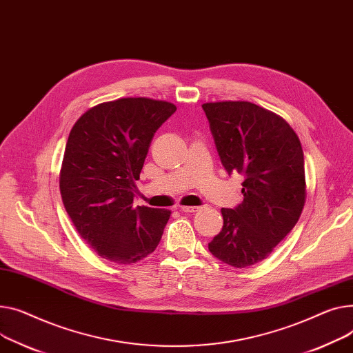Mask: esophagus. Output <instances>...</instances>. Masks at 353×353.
Masks as SVG:
<instances>
[{
  "instance_id": "obj_1",
  "label": "esophagus",
  "mask_w": 353,
  "mask_h": 353,
  "mask_svg": "<svg viewBox=\"0 0 353 353\" xmlns=\"http://www.w3.org/2000/svg\"><path fill=\"white\" fill-rule=\"evenodd\" d=\"M199 210V207H193V205H180V211L183 213H196Z\"/></svg>"
}]
</instances>
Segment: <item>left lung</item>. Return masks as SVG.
Masks as SVG:
<instances>
[{
  "mask_svg": "<svg viewBox=\"0 0 353 353\" xmlns=\"http://www.w3.org/2000/svg\"><path fill=\"white\" fill-rule=\"evenodd\" d=\"M203 110L224 169L244 176V200L221 208L224 224L208 250L224 264L247 268L265 260L302 213V146L283 117L251 102L204 103Z\"/></svg>",
  "mask_w": 353,
  "mask_h": 353,
  "instance_id": "obj_1",
  "label": "left lung"
}]
</instances>
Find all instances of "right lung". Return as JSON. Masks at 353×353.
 Listing matches in <instances>:
<instances>
[{
	"label": "right lung",
	"mask_w": 353,
	"mask_h": 353,
	"mask_svg": "<svg viewBox=\"0 0 353 353\" xmlns=\"http://www.w3.org/2000/svg\"><path fill=\"white\" fill-rule=\"evenodd\" d=\"M176 112L170 102L123 98L86 110L69 133L59 189L79 236L98 255L133 264L160 243L170 210L133 207L156 130Z\"/></svg>",
	"instance_id": "1"
}]
</instances>
